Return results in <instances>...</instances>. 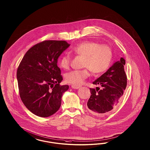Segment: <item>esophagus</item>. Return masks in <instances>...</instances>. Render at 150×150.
I'll return each mask as SVG.
<instances>
[{
    "mask_svg": "<svg viewBox=\"0 0 150 150\" xmlns=\"http://www.w3.org/2000/svg\"><path fill=\"white\" fill-rule=\"evenodd\" d=\"M80 87H81V86H77V85H72L71 86V88H73L74 89H79Z\"/></svg>",
    "mask_w": 150,
    "mask_h": 150,
    "instance_id": "esophagus-1",
    "label": "esophagus"
}]
</instances>
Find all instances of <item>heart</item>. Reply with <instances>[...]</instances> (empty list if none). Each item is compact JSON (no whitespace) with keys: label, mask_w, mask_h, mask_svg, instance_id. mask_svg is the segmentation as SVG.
<instances>
[{"label":"heart","mask_w":150,"mask_h":150,"mask_svg":"<svg viewBox=\"0 0 150 150\" xmlns=\"http://www.w3.org/2000/svg\"><path fill=\"white\" fill-rule=\"evenodd\" d=\"M71 52L84 58L83 67L80 70H73L66 74L67 82L74 85H80L90 75V71L100 74L109 67L112 58L111 48L107 45H100L93 41H85L78 44L71 49ZM71 59L68 54L62 55L59 59V65L64 69H68Z\"/></svg>","instance_id":"1"}]
</instances>
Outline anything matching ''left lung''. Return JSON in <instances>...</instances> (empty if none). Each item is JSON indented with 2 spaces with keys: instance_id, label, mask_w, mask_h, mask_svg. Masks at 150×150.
Returning a JSON list of instances; mask_svg holds the SVG:
<instances>
[{
  "instance_id": "obj_1",
  "label": "left lung",
  "mask_w": 150,
  "mask_h": 150,
  "mask_svg": "<svg viewBox=\"0 0 150 150\" xmlns=\"http://www.w3.org/2000/svg\"><path fill=\"white\" fill-rule=\"evenodd\" d=\"M125 60L121 58L109 69L98 77L93 84L101 86L90 88L91 95L87 101L88 109L94 115L110 112L118 105L127 84V77L124 71Z\"/></svg>"
}]
</instances>
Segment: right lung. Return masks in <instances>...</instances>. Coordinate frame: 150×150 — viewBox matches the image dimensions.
Instances as JSON below:
<instances>
[{
    "instance_id": "obj_1",
    "label": "right lung",
    "mask_w": 150,
    "mask_h": 150,
    "mask_svg": "<svg viewBox=\"0 0 150 150\" xmlns=\"http://www.w3.org/2000/svg\"><path fill=\"white\" fill-rule=\"evenodd\" d=\"M70 45L65 41H44L33 45L23 57L17 70L20 96L32 113L48 117L56 113L68 85L57 65L59 56Z\"/></svg>"
}]
</instances>
